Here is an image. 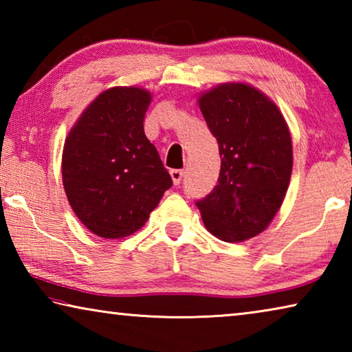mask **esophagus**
I'll return each instance as SVG.
<instances>
[{"mask_svg":"<svg viewBox=\"0 0 352 352\" xmlns=\"http://www.w3.org/2000/svg\"><path fill=\"white\" fill-rule=\"evenodd\" d=\"M170 177H172V182H174V184H180L182 178H183V170L182 169H172Z\"/></svg>","mask_w":352,"mask_h":352,"instance_id":"esophagus-1","label":"esophagus"}]
</instances>
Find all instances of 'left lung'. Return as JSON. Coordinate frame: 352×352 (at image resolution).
<instances>
[{"instance_id":"8db88e82","label":"left lung","mask_w":352,"mask_h":352,"mask_svg":"<svg viewBox=\"0 0 352 352\" xmlns=\"http://www.w3.org/2000/svg\"><path fill=\"white\" fill-rule=\"evenodd\" d=\"M199 107L222 158L217 184L195 201L212 236L242 242L262 233L287 192L294 155L276 104L247 83H220Z\"/></svg>"}]
</instances>
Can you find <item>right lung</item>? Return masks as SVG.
<instances>
[{
  "label": "right lung",
  "mask_w": 352,
  "mask_h": 352,
  "mask_svg": "<svg viewBox=\"0 0 352 352\" xmlns=\"http://www.w3.org/2000/svg\"><path fill=\"white\" fill-rule=\"evenodd\" d=\"M151 100L144 88L105 90L83 110L65 140V192L76 216L99 237L133 234L172 186L144 133Z\"/></svg>",
  "instance_id": "obj_1"
}]
</instances>
